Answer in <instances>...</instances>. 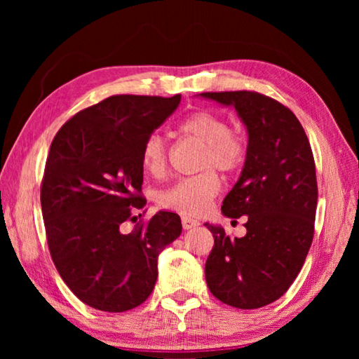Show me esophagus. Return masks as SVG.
Returning <instances> with one entry per match:
<instances>
[{
    "label": "esophagus",
    "mask_w": 359,
    "mask_h": 359,
    "mask_svg": "<svg viewBox=\"0 0 359 359\" xmlns=\"http://www.w3.org/2000/svg\"><path fill=\"white\" fill-rule=\"evenodd\" d=\"M182 226H184V229H193V228L199 226V222L185 215V217H182Z\"/></svg>",
    "instance_id": "34e87169"
}]
</instances>
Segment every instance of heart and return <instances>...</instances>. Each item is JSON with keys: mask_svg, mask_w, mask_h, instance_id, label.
<instances>
[{"mask_svg": "<svg viewBox=\"0 0 359 359\" xmlns=\"http://www.w3.org/2000/svg\"><path fill=\"white\" fill-rule=\"evenodd\" d=\"M182 133L203 144V168L214 166L218 171L233 172L245 160V144L231 133L223 117L208 111L191 114L180 125ZM142 165L150 174L161 175L168 166V147L160 135H150L142 147ZM220 191V179L214 171H204L193 177L175 182L161 191L158 203L163 209L175 210L182 215H203Z\"/></svg>", "mask_w": 359, "mask_h": 359, "instance_id": "1", "label": "heart"}]
</instances>
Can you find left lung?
<instances>
[{"label":"left lung","instance_id":"8db88e82","mask_svg":"<svg viewBox=\"0 0 359 359\" xmlns=\"http://www.w3.org/2000/svg\"><path fill=\"white\" fill-rule=\"evenodd\" d=\"M198 96L234 107L248 137L244 168L222 205L233 222L247 217V234L229 239L220 224L204 223L214 236L205 282L231 307H263L290 288L312 244L318 190L311 144L296 115L264 95Z\"/></svg>","mask_w":359,"mask_h":359}]
</instances>
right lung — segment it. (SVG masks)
Returning <instances> with one entry per match:
<instances>
[{
    "instance_id": "right-lung-1",
    "label": "right lung",
    "mask_w": 359,
    "mask_h": 359,
    "mask_svg": "<svg viewBox=\"0 0 359 359\" xmlns=\"http://www.w3.org/2000/svg\"><path fill=\"white\" fill-rule=\"evenodd\" d=\"M180 95H117L76 114L48 150L41 205L58 274L79 299L125 312L147 299L158 257L182 233L180 217L160 210L145 226L123 233L144 179L145 139L177 109Z\"/></svg>"
}]
</instances>
